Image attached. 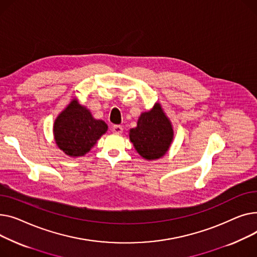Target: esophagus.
I'll return each instance as SVG.
<instances>
[{"label":"esophagus","mask_w":257,"mask_h":257,"mask_svg":"<svg viewBox=\"0 0 257 257\" xmlns=\"http://www.w3.org/2000/svg\"><path fill=\"white\" fill-rule=\"evenodd\" d=\"M112 132H113L114 134H116V135H120V134H122L123 127H122L121 125H114V126L112 127Z\"/></svg>","instance_id":"esophagus-1"}]
</instances>
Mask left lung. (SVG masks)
Returning a JSON list of instances; mask_svg holds the SVG:
<instances>
[{"instance_id":"obj_1","label":"left lung","mask_w":257,"mask_h":257,"mask_svg":"<svg viewBox=\"0 0 257 257\" xmlns=\"http://www.w3.org/2000/svg\"><path fill=\"white\" fill-rule=\"evenodd\" d=\"M173 128L161 104L140 115L137 126L130 130V140L138 154L149 161L162 158L173 140Z\"/></svg>"}]
</instances>
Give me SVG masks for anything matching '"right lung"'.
Wrapping results in <instances>:
<instances>
[{
  "label": "right lung",
  "instance_id": "right-lung-1",
  "mask_svg": "<svg viewBox=\"0 0 257 257\" xmlns=\"http://www.w3.org/2000/svg\"><path fill=\"white\" fill-rule=\"evenodd\" d=\"M108 131L102 120L93 118L90 111L73 98L58 115L54 136L58 147L69 157H83Z\"/></svg>",
  "mask_w": 257,
  "mask_h": 257
}]
</instances>
